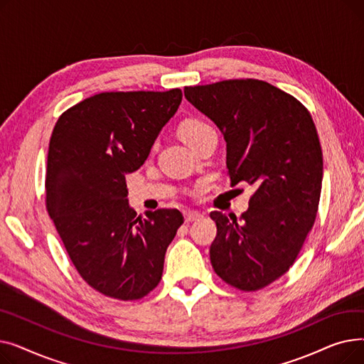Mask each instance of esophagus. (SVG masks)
I'll return each instance as SVG.
<instances>
[{"label":"esophagus","mask_w":364,"mask_h":364,"mask_svg":"<svg viewBox=\"0 0 364 364\" xmlns=\"http://www.w3.org/2000/svg\"><path fill=\"white\" fill-rule=\"evenodd\" d=\"M200 218H203V215H202L200 213H196V211H187V213H184V220H186V223L199 221Z\"/></svg>","instance_id":"esophagus-1"}]
</instances>
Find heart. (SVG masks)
Masks as SVG:
<instances>
[{"label": "heart", "instance_id": "heart-1", "mask_svg": "<svg viewBox=\"0 0 364 364\" xmlns=\"http://www.w3.org/2000/svg\"><path fill=\"white\" fill-rule=\"evenodd\" d=\"M209 131H213V127L206 124L202 119L198 118H188L186 121H183L178 127V134L180 137L190 146H195L205 134H208Z\"/></svg>", "mask_w": 364, "mask_h": 364}]
</instances>
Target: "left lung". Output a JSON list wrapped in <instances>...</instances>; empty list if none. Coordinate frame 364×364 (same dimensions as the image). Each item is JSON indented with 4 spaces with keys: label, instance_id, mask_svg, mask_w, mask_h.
Wrapping results in <instances>:
<instances>
[{
    "label": "left lung",
    "instance_id": "8db88e82",
    "mask_svg": "<svg viewBox=\"0 0 364 364\" xmlns=\"http://www.w3.org/2000/svg\"><path fill=\"white\" fill-rule=\"evenodd\" d=\"M184 95L221 129L230 184L255 188L240 220L211 213L213 269L239 291H259L291 269L314 225L323 178L316 125L294 95L259 80L186 87Z\"/></svg>",
    "mask_w": 364,
    "mask_h": 364
}]
</instances>
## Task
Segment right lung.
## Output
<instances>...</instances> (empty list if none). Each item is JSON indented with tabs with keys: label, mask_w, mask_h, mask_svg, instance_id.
I'll use <instances>...</instances> for the list:
<instances>
[{
	"label": "right lung",
	"mask_w": 364,
	"mask_h": 364,
	"mask_svg": "<svg viewBox=\"0 0 364 364\" xmlns=\"http://www.w3.org/2000/svg\"><path fill=\"white\" fill-rule=\"evenodd\" d=\"M169 91L91 95L57 119L47 156L46 206L76 272L105 296L136 301L156 288L178 209L137 217L125 176L147 159L181 103Z\"/></svg>",
	"instance_id": "obj_1"
}]
</instances>
